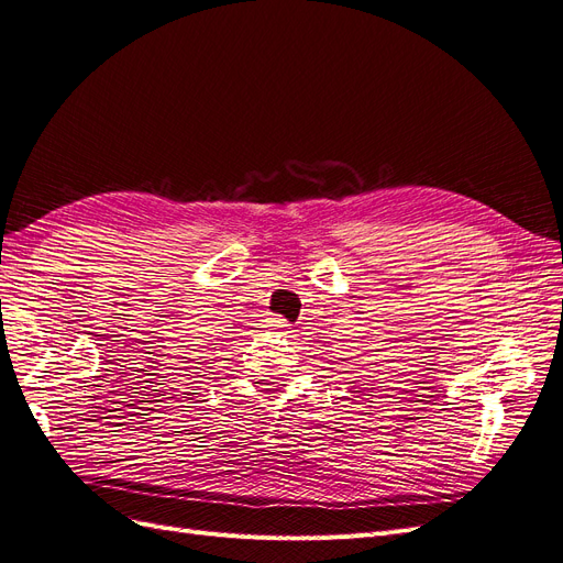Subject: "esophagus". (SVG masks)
<instances>
[{"instance_id":"1","label":"esophagus","mask_w":563,"mask_h":563,"mask_svg":"<svg viewBox=\"0 0 563 563\" xmlns=\"http://www.w3.org/2000/svg\"><path fill=\"white\" fill-rule=\"evenodd\" d=\"M272 327H275L279 333H286V331H288V327H291V323H288L286 319H279V317H275V319H272Z\"/></svg>"}]
</instances>
